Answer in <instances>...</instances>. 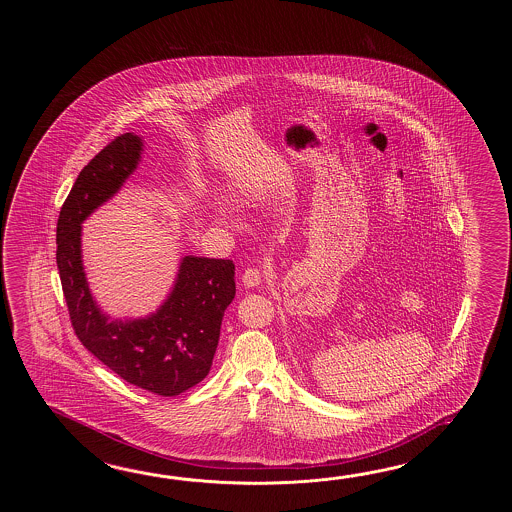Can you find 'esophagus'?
Masks as SVG:
<instances>
[{
	"instance_id": "esophagus-1",
	"label": "esophagus",
	"mask_w": 512,
	"mask_h": 512,
	"mask_svg": "<svg viewBox=\"0 0 512 512\" xmlns=\"http://www.w3.org/2000/svg\"><path fill=\"white\" fill-rule=\"evenodd\" d=\"M265 280V272L260 271L258 267H249L241 274V282L245 287H258Z\"/></svg>"
}]
</instances>
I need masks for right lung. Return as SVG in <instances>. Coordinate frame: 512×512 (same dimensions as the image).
<instances>
[{"label": "right lung", "instance_id": "1", "mask_svg": "<svg viewBox=\"0 0 512 512\" xmlns=\"http://www.w3.org/2000/svg\"><path fill=\"white\" fill-rule=\"evenodd\" d=\"M133 133L115 137L82 168L56 223V265L71 326L120 379L146 392L174 397L194 388L212 368L219 329L234 294V263L185 256L174 291L155 315L109 320L87 287L80 223L119 190L141 159Z\"/></svg>", "mask_w": 512, "mask_h": 512}]
</instances>
